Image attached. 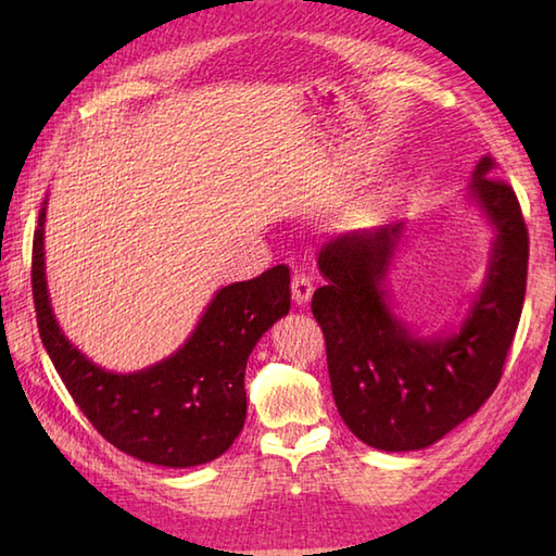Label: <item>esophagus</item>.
I'll return each mask as SVG.
<instances>
[{"mask_svg":"<svg viewBox=\"0 0 556 556\" xmlns=\"http://www.w3.org/2000/svg\"><path fill=\"white\" fill-rule=\"evenodd\" d=\"M291 293H293V301L299 305H305L313 296V281L311 277H305L303 271H296L291 279Z\"/></svg>","mask_w":556,"mask_h":556,"instance_id":"esophagus-1","label":"esophagus"}]
</instances>
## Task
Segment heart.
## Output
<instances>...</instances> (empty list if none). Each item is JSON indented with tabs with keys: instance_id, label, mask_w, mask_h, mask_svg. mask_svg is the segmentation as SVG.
I'll use <instances>...</instances> for the list:
<instances>
[{
	"instance_id": "heart-1",
	"label": "heart",
	"mask_w": 556,
	"mask_h": 556,
	"mask_svg": "<svg viewBox=\"0 0 556 556\" xmlns=\"http://www.w3.org/2000/svg\"><path fill=\"white\" fill-rule=\"evenodd\" d=\"M387 195H370L361 200V203L351 210V217L356 219L358 224H363V227H368V224H375L377 219H380L384 215V207H387Z\"/></svg>"
}]
</instances>
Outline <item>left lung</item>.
<instances>
[{"label":"left lung","instance_id":"1","mask_svg":"<svg viewBox=\"0 0 556 556\" xmlns=\"http://www.w3.org/2000/svg\"><path fill=\"white\" fill-rule=\"evenodd\" d=\"M492 169V157L478 162L470 195L497 239L485 287L454 334L420 339L389 313L382 281L401 224L341 233L320 248L327 285L315 289L311 308L339 416L368 446H430L473 416L502 380L526 299L528 229L514 188Z\"/></svg>","mask_w":556,"mask_h":556}]
</instances>
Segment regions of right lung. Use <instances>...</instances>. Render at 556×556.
Here are the masks:
<instances>
[{"instance_id": "1", "label": "right lung", "mask_w": 556, "mask_h": 556, "mask_svg": "<svg viewBox=\"0 0 556 556\" xmlns=\"http://www.w3.org/2000/svg\"><path fill=\"white\" fill-rule=\"evenodd\" d=\"M45 207L33 236L30 285L40 339L92 428L146 464L188 468L222 456L243 430L245 363L291 308V275L277 265L217 291L186 344L152 368H98L59 329L45 281Z\"/></svg>"}]
</instances>
